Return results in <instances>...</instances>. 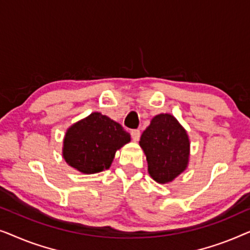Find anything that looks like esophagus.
Masks as SVG:
<instances>
[{
  "mask_svg": "<svg viewBox=\"0 0 250 250\" xmlns=\"http://www.w3.org/2000/svg\"><path fill=\"white\" fill-rule=\"evenodd\" d=\"M131 136L133 141L138 142L140 140V136H141V133H140L139 129H133V131H131Z\"/></svg>",
  "mask_w": 250,
  "mask_h": 250,
  "instance_id": "esophagus-1",
  "label": "esophagus"
}]
</instances>
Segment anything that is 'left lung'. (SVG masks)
I'll return each mask as SVG.
<instances>
[{
  "label": "left lung",
  "instance_id": "8db88e82",
  "mask_svg": "<svg viewBox=\"0 0 250 250\" xmlns=\"http://www.w3.org/2000/svg\"><path fill=\"white\" fill-rule=\"evenodd\" d=\"M139 145L146 155L149 175L157 183L173 182L188 168L189 135L173 115H156L143 131Z\"/></svg>",
  "mask_w": 250,
  "mask_h": 250
}]
</instances>
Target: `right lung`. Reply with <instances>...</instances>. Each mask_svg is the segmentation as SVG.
<instances>
[{"instance_id": "right-lung-1", "label": "right lung", "mask_w": 250, "mask_h": 250, "mask_svg": "<svg viewBox=\"0 0 250 250\" xmlns=\"http://www.w3.org/2000/svg\"><path fill=\"white\" fill-rule=\"evenodd\" d=\"M129 141L131 135L121 124L95 111L68 127L62 157L78 172L95 174L108 169L116 151Z\"/></svg>"}]
</instances>
